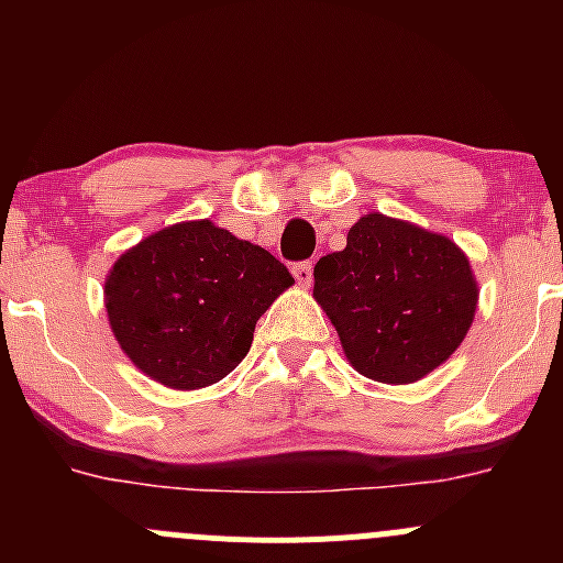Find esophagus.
Segmentation results:
<instances>
[{
	"label": "esophagus",
	"mask_w": 563,
	"mask_h": 563,
	"mask_svg": "<svg viewBox=\"0 0 563 563\" xmlns=\"http://www.w3.org/2000/svg\"><path fill=\"white\" fill-rule=\"evenodd\" d=\"M294 280L299 283L302 288H308L313 283V261H299V264L291 266Z\"/></svg>",
	"instance_id": "34e87169"
}]
</instances>
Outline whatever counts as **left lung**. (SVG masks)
<instances>
[{
  "instance_id": "1",
  "label": "left lung",
  "mask_w": 563,
  "mask_h": 563,
  "mask_svg": "<svg viewBox=\"0 0 563 563\" xmlns=\"http://www.w3.org/2000/svg\"><path fill=\"white\" fill-rule=\"evenodd\" d=\"M313 277L349 362L382 384H413L450 360L479 297L455 242L378 212L356 220Z\"/></svg>"
}]
</instances>
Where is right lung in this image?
<instances>
[{
    "label": "right lung",
    "mask_w": 563,
    "mask_h": 563,
    "mask_svg": "<svg viewBox=\"0 0 563 563\" xmlns=\"http://www.w3.org/2000/svg\"><path fill=\"white\" fill-rule=\"evenodd\" d=\"M291 283L264 247L190 220L119 255L106 277L108 323L141 373L201 389L245 360L255 321Z\"/></svg>",
    "instance_id": "right-lung-1"
}]
</instances>
